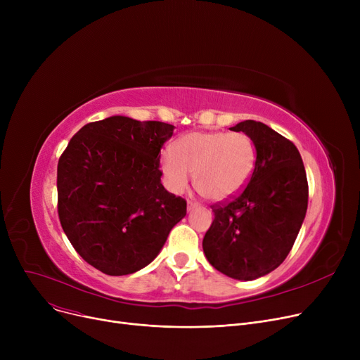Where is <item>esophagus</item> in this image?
Segmentation results:
<instances>
[{
	"label": "esophagus",
	"mask_w": 360,
	"mask_h": 360,
	"mask_svg": "<svg viewBox=\"0 0 360 360\" xmlns=\"http://www.w3.org/2000/svg\"><path fill=\"white\" fill-rule=\"evenodd\" d=\"M195 207H198V202H195V201H188V210H194Z\"/></svg>",
	"instance_id": "obj_1"
}]
</instances>
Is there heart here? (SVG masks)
Segmentation results:
<instances>
[{
    "mask_svg": "<svg viewBox=\"0 0 360 360\" xmlns=\"http://www.w3.org/2000/svg\"><path fill=\"white\" fill-rule=\"evenodd\" d=\"M165 184L182 193L195 172V184L204 197L220 202L240 194L257 167V148L245 132H190L181 137L175 150L160 156Z\"/></svg>",
    "mask_w": 360,
    "mask_h": 360,
    "instance_id": "obj_1",
    "label": "heart"
}]
</instances>
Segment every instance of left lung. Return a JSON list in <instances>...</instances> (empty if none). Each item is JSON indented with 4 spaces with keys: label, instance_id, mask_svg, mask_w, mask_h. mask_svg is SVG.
<instances>
[{
    "label": "left lung",
    "instance_id": "left-lung-1",
    "mask_svg": "<svg viewBox=\"0 0 360 360\" xmlns=\"http://www.w3.org/2000/svg\"><path fill=\"white\" fill-rule=\"evenodd\" d=\"M248 134L257 148L255 172L245 190L212 205L202 250L212 266L236 280H255L286 259L308 209V181L299 150L262 122L231 128Z\"/></svg>",
    "mask_w": 360,
    "mask_h": 360
}]
</instances>
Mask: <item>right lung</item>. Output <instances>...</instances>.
Here are the masks:
<instances>
[{"instance_id":"obj_1","label":"right lung","mask_w":360,"mask_h":360,"mask_svg":"<svg viewBox=\"0 0 360 360\" xmlns=\"http://www.w3.org/2000/svg\"><path fill=\"white\" fill-rule=\"evenodd\" d=\"M174 125L110 117L86 124L58 160V216L79 255L108 276L153 261L186 201L160 182V148Z\"/></svg>"}]
</instances>
